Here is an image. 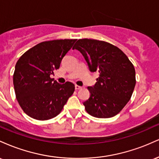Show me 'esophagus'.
I'll return each mask as SVG.
<instances>
[{"label": "esophagus", "mask_w": 159, "mask_h": 159, "mask_svg": "<svg viewBox=\"0 0 159 159\" xmlns=\"http://www.w3.org/2000/svg\"><path fill=\"white\" fill-rule=\"evenodd\" d=\"M75 90H80V89H81L82 87H80V86H78V85H75Z\"/></svg>", "instance_id": "1"}]
</instances>
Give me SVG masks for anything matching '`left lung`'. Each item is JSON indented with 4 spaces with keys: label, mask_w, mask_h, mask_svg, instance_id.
I'll use <instances>...</instances> for the list:
<instances>
[{
    "label": "left lung",
    "mask_w": 159,
    "mask_h": 159,
    "mask_svg": "<svg viewBox=\"0 0 159 159\" xmlns=\"http://www.w3.org/2000/svg\"><path fill=\"white\" fill-rule=\"evenodd\" d=\"M73 49L81 53L90 72L99 73L96 83L88 87L90 96L84 102L87 112L97 118L119 114L136 84L134 67L128 57L117 47L96 39H78Z\"/></svg>",
    "instance_id": "8db88e82"
}]
</instances>
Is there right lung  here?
Here are the masks:
<instances>
[{"label": "right lung", "mask_w": 159, "mask_h": 159, "mask_svg": "<svg viewBox=\"0 0 159 159\" xmlns=\"http://www.w3.org/2000/svg\"><path fill=\"white\" fill-rule=\"evenodd\" d=\"M76 39L43 42L27 51L17 61L13 75L16 98L24 112L38 120H47L61 113L73 94L71 82L59 84L53 78L62 59Z\"/></svg>", "instance_id": "add662e5"}]
</instances>
